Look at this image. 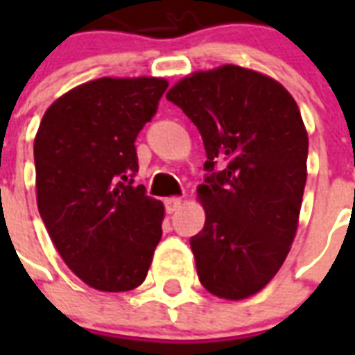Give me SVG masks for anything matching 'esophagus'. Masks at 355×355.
<instances>
[{
	"mask_svg": "<svg viewBox=\"0 0 355 355\" xmlns=\"http://www.w3.org/2000/svg\"><path fill=\"white\" fill-rule=\"evenodd\" d=\"M164 205H166L167 214H173V211H177L182 206V199L180 197H169V199L164 200Z\"/></svg>",
	"mask_w": 355,
	"mask_h": 355,
	"instance_id": "obj_1",
	"label": "esophagus"
}]
</instances>
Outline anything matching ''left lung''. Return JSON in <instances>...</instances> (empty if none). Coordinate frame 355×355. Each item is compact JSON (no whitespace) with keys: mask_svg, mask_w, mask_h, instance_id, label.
<instances>
[{"mask_svg":"<svg viewBox=\"0 0 355 355\" xmlns=\"http://www.w3.org/2000/svg\"><path fill=\"white\" fill-rule=\"evenodd\" d=\"M166 97L199 128L211 171L197 188L205 228L189 241L200 284L225 300L252 297L297 236L308 178L297 101L269 75L234 64L186 75Z\"/></svg>","mask_w":355,"mask_h":355,"instance_id":"1","label":"left lung"}]
</instances>
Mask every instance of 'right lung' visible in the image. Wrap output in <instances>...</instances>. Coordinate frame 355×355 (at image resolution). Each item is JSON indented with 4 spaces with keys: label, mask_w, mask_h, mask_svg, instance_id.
<instances>
[{
    "label": "right lung",
    "mask_w": 355,
    "mask_h": 355,
    "mask_svg": "<svg viewBox=\"0 0 355 355\" xmlns=\"http://www.w3.org/2000/svg\"><path fill=\"white\" fill-rule=\"evenodd\" d=\"M167 85L101 77L75 86L47 108L36 132L42 221L64 263L97 291L136 289L160 243L166 210L134 184V141Z\"/></svg>",
    "instance_id": "add662e5"
}]
</instances>
